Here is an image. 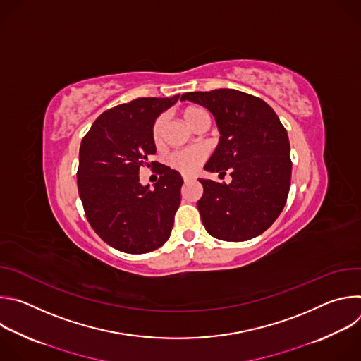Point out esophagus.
<instances>
[{"label":"esophagus","mask_w":361,"mask_h":361,"mask_svg":"<svg viewBox=\"0 0 361 361\" xmlns=\"http://www.w3.org/2000/svg\"><path fill=\"white\" fill-rule=\"evenodd\" d=\"M183 180H184V183H188V181H191V180H192V177H191V176H184V177H183Z\"/></svg>","instance_id":"34e87169"}]
</instances>
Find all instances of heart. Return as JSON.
Here are the masks:
<instances>
[{"label": "heart", "instance_id": "b5f03b06", "mask_svg": "<svg viewBox=\"0 0 361 361\" xmlns=\"http://www.w3.org/2000/svg\"><path fill=\"white\" fill-rule=\"evenodd\" d=\"M181 117L194 130H198L204 124H209L207 113L197 106L184 107L181 110ZM166 123H167V118L164 116H159L156 120H154V124L151 128V138H152V142L157 147L163 144ZM204 159H205L204 151L194 148V149L173 152L170 156L169 163L173 169L178 170L183 174H192L201 166Z\"/></svg>", "mask_w": 361, "mask_h": 361}]
</instances>
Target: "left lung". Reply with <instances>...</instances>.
I'll list each match as a JSON object with an SVG mask.
<instances>
[{
  "label": "left lung",
  "mask_w": 361,
  "mask_h": 361,
  "mask_svg": "<svg viewBox=\"0 0 361 361\" xmlns=\"http://www.w3.org/2000/svg\"><path fill=\"white\" fill-rule=\"evenodd\" d=\"M216 118L220 141L204 166L231 183L200 178L197 207L205 230L224 241L264 233L283 212L291 181L288 135L274 110L259 97L231 88L185 92Z\"/></svg>",
  "instance_id": "left-lung-1"
}]
</instances>
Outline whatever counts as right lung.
<instances>
[{
    "mask_svg": "<svg viewBox=\"0 0 361 361\" xmlns=\"http://www.w3.org/2000/svg\"><path fill=\"white\" fill-rule=\"evenodd\" d=\"M171 98H137L102 113L81 141L77 184L92 230L116 250L142 254L161 247L170 237L181 201L178 171L157 161L151 128ZM158 166L154 189L141 186L142 165Z\"/></svg>",
    "mask_w": 361,
    "mask_h": 361,
    "instance_id": "1",
    "label": "right lung"
}]
</instances>
